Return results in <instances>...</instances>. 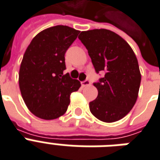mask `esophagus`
I'll return each instance as SVG.
<instances>
[{"instance_id":"34e87169","label":"esophagus","mask_w":160,"mask_h":160,"mask_svg":"<svg viewBox=\"0 0 160 160\" xmlns=\"http://www.w3.org/2000/svg\"><path fill=\"white\" fill-rule=\"evenodd\" d=\"M91 84L90 81H89L88 79H86V80H84L83 82H82V87H87V86H89Z\"/></svg>"}]
</instances>
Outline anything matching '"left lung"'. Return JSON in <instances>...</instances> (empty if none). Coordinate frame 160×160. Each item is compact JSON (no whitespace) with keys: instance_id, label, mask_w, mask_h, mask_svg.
<instances>
[{"instance_id":"8db88e82","label":"left lung","mask_w":160,"mask_h":160,"mask_svg":"<svg viewBox=\"0 0 160 160\" xmlns=\"http://www.w3.org/2000/svg\"><path fill=\"white\" fill-rule=\"evenodd\" d=\"M79 40L86 47L97 73L98 94L89 102L93 116L105 122H116L130 112L138 98L141 74L133 49L125 40L107 29L82 32Z\"/></svg>"}]
</instances>
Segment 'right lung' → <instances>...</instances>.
Wrapping results in <instances>:
<instances>
[{
	"instance_id": "add662e5",
	"label": "right lung",
	"mask_w": 160,
	"mask_h": 160,
	"mask_svg": "<svg viewBox=\"0 0 160 160\" xmlns=\"http://www.w3.org/2000/svg\"><path fill=\"white\" fill-rule=\"evenodd\" d=\"M79 32L68 26L49 27L38 33L25 52L19 87L27 107L37 117L51 120L64 114L70 95L81 86L78 80L63 73L65 53Z\"/></svg>"
}]
</instances>
